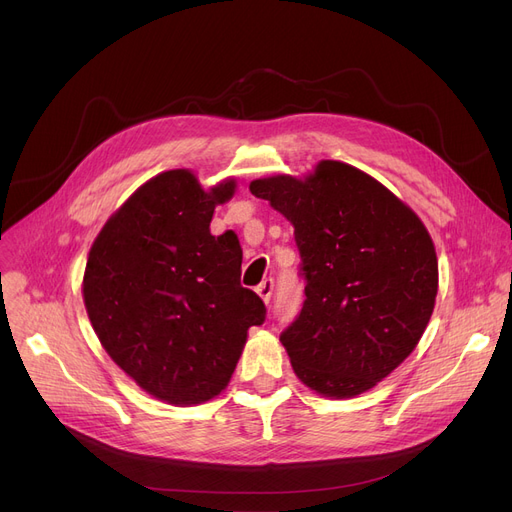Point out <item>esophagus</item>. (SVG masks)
I'll return each instance as SVG.
<instances>
[{
    "instance_id": "1",
    "label": "esophagus",
    "mask_w": 512,
    "mask_h": 512,
    "mask_svg": "<svg viewBox=\"0 0 512 512\" xmlns=\"http://www.w3.org/2000/svg\"><path fill=\"white\" fill-rule=\"evenodd\" d=\"M257 294L261 297V301L265 303V305H270V299H272V292H274V280L272 278H267V280H263L257 288Z\"/></svg>"
}]
</instances>
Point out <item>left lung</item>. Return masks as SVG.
<instances>
[{
	"instance_id": "obj_1",
	"label": "left lung",
	"mask_w": 512,
	"mask_h": 512,
	"mask_svg": "<svg viewBox=\"0 0 512 512\" xmlns=\"http://www.w3.org/2000/svg\"><path fill=\"white\" fill-rule=\"evenodd\" d=\"M249 188L294 226L303 259L307 299L280 336L297 378L328 398L378 386L415 351L436 305L438 257L419 215L334 159Z\"/></svg>"
}]
</instances>
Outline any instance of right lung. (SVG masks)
<instances>
[{"label":"right lung","mask_w":512,"mask_h":512,"mask_svg":"<svg viewBox=\"0 0 512 512\" xmlns=\"http://www.w3.org/2000/svg\"><path fill=\"white\" fill-rule=\"evenodd\" d=\"M236 180L201 186L191 170L153 176L112 213L89 251L83 299L112 361L168 405L226 390L265 305L240 286L234 232L213 236L215 205Z\"/></svg>","instance_id":"right-lung-1"}]
</instances>
